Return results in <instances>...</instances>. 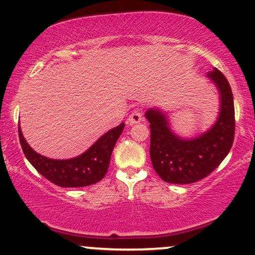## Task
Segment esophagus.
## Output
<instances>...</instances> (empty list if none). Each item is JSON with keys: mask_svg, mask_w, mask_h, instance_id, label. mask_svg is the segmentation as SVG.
Segmentation results:
<instances>
[{"mask_svg": "<svg viewBox=\"0 0 255 255\" xmlns=\"http://www.w3.org/2000/svg\"><path fill=\"white\" fill-rule=\"evenodd\" d=\"M141 121H142V113L139 109H135V110L131 111L129 118L127 119V124L129 126L139 124V122H141Z\"/></svg>", "mask_w": 255, "mask_h": 255, "instance_id": "34e87169", "label": "esophagus"}]
</instances>
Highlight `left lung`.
<instances>
[{
	"mask_svg": "<svg viewBox=\"0 0 255 255\" xmlns=\"http://www.w3.org/2000/svg\"><path fill=\"white\" fill-rule=\"evenodd\" d=\"M217 87L221 99L219 114L210 129L186 139L172 131L165 113L148 109L152 165L159 177L169 183L189 184L206 177L229 153L235 134V109L231 87L217 68L206 75Z\"/></svg>",
	"mask_w": 255,
	"mask_h": 255,
	"instance_id": "1",
	"label": "left lung"
}]
</instances>
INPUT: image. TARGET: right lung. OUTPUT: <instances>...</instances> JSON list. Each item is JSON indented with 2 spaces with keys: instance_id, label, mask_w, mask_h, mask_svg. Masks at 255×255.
<instances>
[{
  "instance_id": "right-lung-1",
  "label": "right lung",
  "mask_w": 255,
  "mask_h": 255,
  "mask_svg": "<svg viewBox=\"0 0 255 255\" xmlns=\"http://www.w3.org/2000/svg\"><path fill=\"white\" fill-rule=\"evenodd\" d=\"M125 124L103 134L87 151L69 159H51L37 153L25 140L19 125V139L28 162L52 183L66 188L97 183L107 174L114 146L122 134Z\"/></svg>"
}]
</instances>
